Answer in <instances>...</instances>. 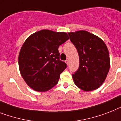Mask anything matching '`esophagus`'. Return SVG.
Here are the masks:
<instances>
[{
    "label": "esophagus",
    "mask_w": 121,
    "mask_h": 121,
    "mask_svg": "<svg viewBox=\"0 0 121 121\" xmlns=\"http://www.w3.org/2000/svg\"><path fill=\"white\" fill-rule=\"evenodd\" d=\"M65 62H66V63L68 65H69V60H66L65 61Z\"/></svg>",
    "instance_id": "34e87169"
}]
</instances>
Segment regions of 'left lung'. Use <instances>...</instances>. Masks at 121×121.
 <instances>
[{
	"label": "left lung",
	"mask_w": 121,
	"mask_h": 121,
	"mask_svg": "<svg viewBox=\"0 0 121 121\" xmlns=\"http://www.w3.org/2000/svg\"><path fill=\"white\" fill-rule=\"evenodd\" d=\"M68 35L79 57V68L72 75L74 84L85 91L98 89L109 70V54L106 45L99 37L85 30L69 32Z\"/></svg>",
	"instance_id": "1"
}]
</instances>
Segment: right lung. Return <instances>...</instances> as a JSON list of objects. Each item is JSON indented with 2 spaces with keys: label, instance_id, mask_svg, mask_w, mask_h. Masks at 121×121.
<instances>
[{
  "label": "right lung",
  "instance_id": "obj_1",
  "mask_svg": "<svg viewBox=\"0 0 121 121\" xmlns=\"http://www.w3.org/2000/svg\"><path fill=\"white\" fill-rule=\"evenodd\" d=\"M69 39L66 33L42 30L30 35L18 55L22 76L30 88L38 92L52 89L66 68L60 60L58 47Z\"/></svg>",
  "mask_w": 121,
  "mask_h": 121
}]
</instances>
